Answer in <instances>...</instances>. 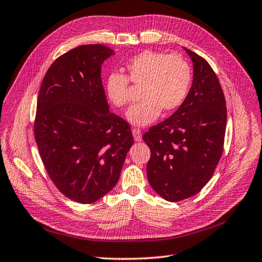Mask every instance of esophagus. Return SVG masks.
I'll return each mask as SVG.
<instances>
[{
  "mask_svg": "<svg viewBox=\"0 0 262 262\" xmlns=\"http://www.w3.org/2000/svg\"><path fill=\"white\" fill-rule=\"evenodd\" d=\"M132 133L134 135V139L136 141H141V139H143V137H141V132L139 128H133Z\"/></svg>",
  "mask_w": 262,
  "mask_h": 262,
  "instance_id": "34e87169",
  "label": "esophagus"
}]
</instances>
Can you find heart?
I'll use <instances>...</instances> for the list:
<instances>
[{
  "instance_id": "1",
  "label": "heart",
  "mask_w": 262,
  "mask_h": 262,
  "mask_svg": "<svg viewBox=\"0 0 262 262\" xmlns=\"http://www.w3.org/2000/svg\"><path fill=\"white\" fill-rule=\"evenodd\" d=\"M127 77L113 72L106 79V93L116 107H124L130 101V85H140L143 99L127 112V121L135 126H146L163 113H171L181 106L192 83L190 63L180 55L145 50L129 59Z\"/></svg>"
}]
</instances>
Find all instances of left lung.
Returning a JSON list of instances; mask_svg holds the SVG:
<instances>
[{"label":"left lung","mask_w":262,"mask_h":262,"mask_svg":"<svg viewBox=\"0 0 262 262\" xmlns=\"http://www.w3.org/2000/svg\"><path fill=\"white\" fill-rule=\"evenodd\" d=\"M184 49L193 62L188 96L172 115L143 136L151 152L148 181L169 202L195 195L210 181L223 154L227 121L225 96L212 67Z\"/></svg>","instance_id":"1"}]
</instances>
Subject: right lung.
Returning a JSON list of instances; mask_svg holds the SVG:
<instances>
[{
	"label": "right lung",
	"mask_w": 262,
	"mask_h": 262,
	"mask_svg": "<svg viewBox=\"0 0 262 262\" xmlns=\"http://www.w3.org/2000/svg\"><path fill=\"white\" fill-rule=\"evenodd\" d=\"M114 54L100 43L66 52L49 67L37 100L34 133L43 166L57 189L82 204L114 188L134 144L102 84V63Z\"/></svg>",
	"instance_id": "add662e5"
}]
</instances>
